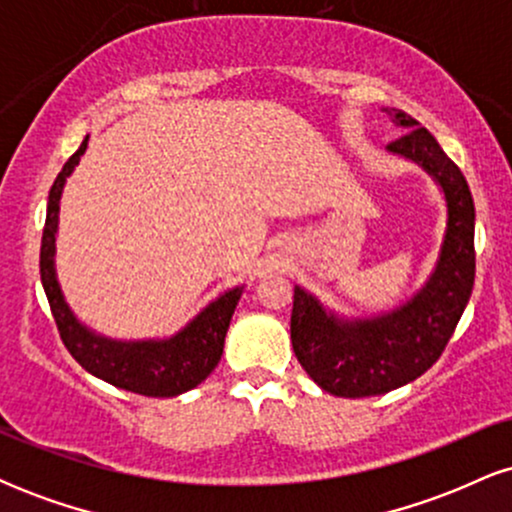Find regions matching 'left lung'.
Listing matches in <instances>:
<instances>
[{"instance_id": "8db88e82", "label": "left lung", "mask_w": 512, "mask_h": 512, "mask_svg": "<svg viewBox=\"0 0 512 512\" xmlns=\"http://www.w3.org/2000/svg\"><path fill=\"white\" fill-rule=\"evenodd\" d=\"M392 117L409 132L387 151L433 175L448 204V226L424 289L392 313L344 320L296 286L293 351L305 373L337 397L385 395L424 375L448 346L474 286V199L467 180L426 127L402 110Z\"/></svg>"}]
</instances>
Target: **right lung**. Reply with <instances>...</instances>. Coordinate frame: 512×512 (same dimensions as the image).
Returning <instances> with one entry per match:
<instances>
[{
	"instance_id": "obj_1",
	"label": "right lung",
	"mask_w": 512,
	"mask_h": 512,
	"mask_svg": "<svg viewBox=\"0 0 512 512\" xmlns=\"http://www.w3.org/2000/svg\"><path fill=\"white\" fill-rule=\"evenodd\" d=\"M88 146V137L81 142L76 154L64 163L55 185L50 187L48 216H45L43 243H40V279H43L45 296H48L52 317L64 346L69 349L81 368L105 383L120 390L137 392L146 397H175L192 390L219 366L226 342L228 325L233 310L240 301L243 286L226 291L223 296L209 303L195 320L187 322L182 330L170 339H149V342H117L101 337L76 320L67 301H64L55 274V238L57 221H60V197L64 182L79 166Z\"/></svg>"
}]
</instances>
